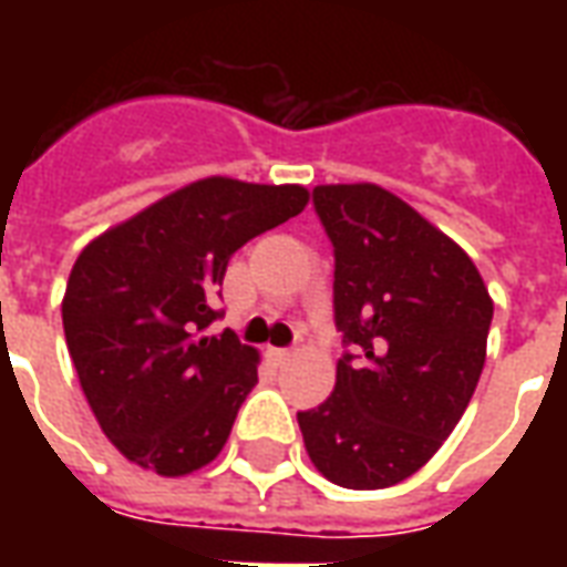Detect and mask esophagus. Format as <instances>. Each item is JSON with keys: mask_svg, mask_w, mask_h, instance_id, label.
Listing matches in <instances>:
<instances>
[{"mask_svg": "<svg viewBox=\"0 0 567 567\" xmlns=\"http://www.w3.org/2000/svg\"><path fill=\"white\" fill-rule=\"evenodd\" d=\"M288 355H291L288 349H276V346H270V349H267V358H270L276 368H279V364H285V361H288Z\"/></svg>", "mask_w": 567, "mask_h": 567, "instance_id": "34e87169", "label": "esophagus"}]
</instances>
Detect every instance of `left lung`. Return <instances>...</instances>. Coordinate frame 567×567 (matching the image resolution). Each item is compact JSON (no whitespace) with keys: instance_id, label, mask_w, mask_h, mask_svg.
Returning <instances> with one entry per match:
<instances>
[{"instance_id":"obj_1","label":"left lung","mask_w":567,"mask_h":567,"mask_svg":"<svg viewBox=\"0 0 567 567\" xmlns=\"http://www.w3.org/2000/svg\"><path fill=\"white\" fill-rule=\"evenodd\" d=\"M333 246L337 385L297 413L312 464L343 488L413 476L471 404L492 324L474 260L377 185H321Z\"/></svg>"}]
</instances>
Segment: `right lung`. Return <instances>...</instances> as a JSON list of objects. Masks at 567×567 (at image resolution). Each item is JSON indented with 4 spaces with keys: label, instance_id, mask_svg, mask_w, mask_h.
<instances>
[{
    "label": "right lung",
    "instance_id": "right-lung-1",
    "mask_svg": "<svg viewBox=\"0 0 567 567\" xmlns=\"http://www.w3.org/2000/svg\"><path fill=\"white\" fill-rule=\"evenodd\" d=\"M307 187L203 178L93 239L69 272L63 331L105 437L163 476L209 464L258 382V352L212 333L236 248L307 206Z\"/></svg>",
    "mask_w": 567,
    "mask_h": 567
}]
</instances>
